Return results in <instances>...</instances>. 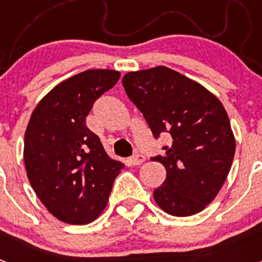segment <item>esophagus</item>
Listing matches in <instances>:
<instances>
[{"mask_svg":"<svg viewBox=\"0 0 262 262\" xmlns=\"http://www.w3.org/2000/svg\"><path fill=\"white\" fill-rule=\"evenodd\" d=\"M144 161H145V156L142 154H135L129 157V163L133 164V165H140V164L144 163Z\"/></svg>","mask_w":262,"mask_h":262,"instance_id":"esophagus-1","label":"esophagus"}]
</instances>
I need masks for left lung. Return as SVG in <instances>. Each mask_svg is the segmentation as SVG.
<instances>
[{
    "label": "left lung",
    "mask_w": 262,
    "mask_h": 262,
    "mask_svg": "<svg viewBox=\"0 0 262 262\" xmlns=\"http://www.w3.org/2000/svg\"><path fill=\"white\" fill-rule=\"evenodd\" d=\"M122 84L155 139L161 134L172 138L163 156L151 157L166 169L165 181L154 190L156 203L174 216L202 211L223 186L235 155V138L222 102L166 67L129 72Z\"/></svg>",
    "instance_id": "obj_1"
}]
</instances>
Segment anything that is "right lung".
<instances>
[{
    "instance_id": "obj_1",
    "label": "right lung",
    "mask_w": 262,
    "mask_h": 262,
    "mask_svg": "<svg viewBox=\"0 0 262 262\" xmlns=\"http://www.w3.org/2000/svg\"><path fill=\"white\" fill-rule=\"evenodd\" d=\"M119 77V72L110 69L81 72L53 88L30 118L23 151L27 177L59 221L93 222L107 205L114 180L123 169L86 127L94 102Z\"/></svg>"
}]
</instances>
